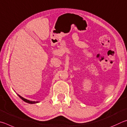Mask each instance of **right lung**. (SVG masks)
<instances>
[{"instance_id":"add662e5","label":"right lung","mask_w":127,"mask_h":127,"mask_svg":"<svg viewBox=\"0 0 127 127\" xmlns=\"http://www.w3.org/2000/svg\"><path fill=\"white\" fill-rule=\"evenodd\" d=\"M18 95V96L21 98L22 100H23L24 101L26 102V103H29V104H35V103H39V101H30L29 100H27L25 98H24V97H23L22 96H21V95H19V94H17Z\"/></svg>"}]
</instances>
